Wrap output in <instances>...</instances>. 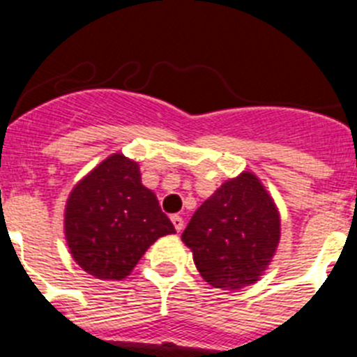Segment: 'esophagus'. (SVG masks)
Returning a JSON list of instances; mask_svg holds the SVG:
<instances>
[{"mask_svg": "<svg viewBox=\"0 0 357 357\" xmlns=\"http://www.w3.org/2000/svg\"><path fill=\"white\" fill-rule=\"evenodd\" d=\"M172 223H173V227H175L176 232H182V229H184V220H182V216H178V214H173Z\"/></svg>", "mask_w": 357, "mask_h": 357, "instance_id": "esophagus-1", "label": "esophagus"}]
</instances>
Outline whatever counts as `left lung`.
Instances as JSON below:
<instances>
[{
    "mask_svg": "<svg viewBox=\"0 0 357 357\" xmlns=\"http://www.w3.org/2000/svg\"><path fill=\"white\" fill-rule=\"evenodd\" d=\"M279 238V211L250 172L216 189L182 232L200 275L222 289L254 284L272 261Z\"/></svg>",
    "mask_w": 357,
    "mask_h": 357,
    "instance_id": "8db88e82",
    "label": "left lung"
}]
</instances>
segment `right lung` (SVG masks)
Masks as SVG:
<instances>
[{"label":"right lung","instance_id":"1","mask_svg":"<svg viewBox=\"0 0 357 357\" xmlns=\"http://www.w3.org/2000/svg\"><path fill=\"white\" fill-rule=\"evenodd\" d=\"M64 230L82 270L96 279L121 280L151 243L173 234L175 227L155 195L141 184L137 162L114 153L71 191Z\"/></svg>","mask_w":357,"mask_h":357}]
</instances>
